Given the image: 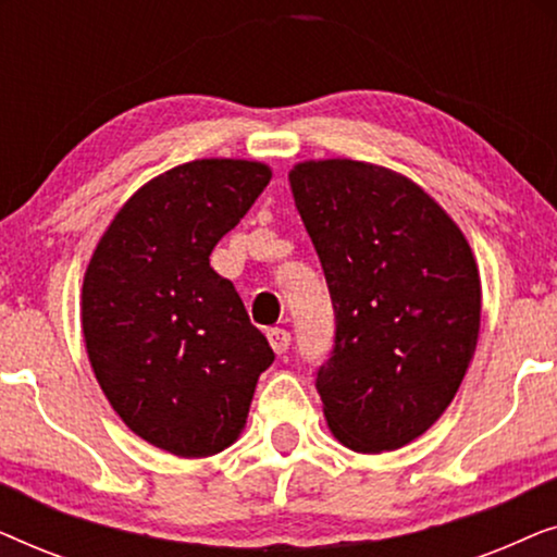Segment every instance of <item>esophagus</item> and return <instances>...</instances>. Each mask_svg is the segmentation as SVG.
Here are the masks:
<instances>
[{
	"label": "esophagus",
	"instance_id": "1",
	"mask_svg": "<svg viewBox=\"0 0 557 557\" xmlns=\"http://www.w3.org/2000/svg\"><path fill=\"white\" fill-rule=\"evenodd\" d=\"M265 337H269L273 352L276 355H284L288 345H292V334H288L286 330H281V326H273V330L265 332Z\"/></svg>",
	"mask_w": 557,
	"mask_h": 557
}]
</instances>
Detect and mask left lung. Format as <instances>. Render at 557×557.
I'll list each match as a JSON object with an SVG mask.
<instances>
[{
    "instance_id": "1",
    "label": "left lung",
    "mask_w": 557,
    "mask_h": 557,
    "mask_svg": "<svg viewBox=\"0 0 557 557\" xmlns=\"http://www.w3.org/2000/svg\"><path fill=\"white\" fill-rule=\"evenodd\" d=\"M288 182L337 324L317 372L324 418L352 451H395L438 421L474 357V253L433 197L385 166L322 159Z\"/></svg>"
}]
</instances>
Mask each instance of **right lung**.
Returning <instances> with one entry per match:
<instances>
[{"label": "right lung", "mask_w": 557, "mask_h": 557, "mask_svg": "<svg viewBox=\"0 0 557 557\" xmlns=\"http://www.w3.org/2000/svg\"><path fill=\"white\" fill-rule=\"evenodd\" d=\"M271 170L195 159L147 182L116 212L83 278L90 368L136 436L185 459L238 438L273 362L210 253L258 200Z\"/></svg>", "instance_id": "right-lung-1"}]
</instances>
